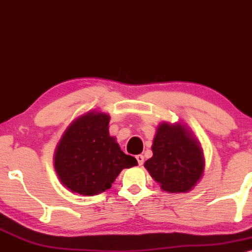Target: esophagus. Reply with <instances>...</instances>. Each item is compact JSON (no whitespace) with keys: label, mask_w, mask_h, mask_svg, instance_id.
<instances>
[{"label":"esophagus","mask_w":252,"mask_h":252,"mask_svg":"<svg viewBox=\"0 0 252 252\" xmlns=\"http://www.w3.org/2000/svg\"><path fill=\"white\" fill-rule=\"evenodd\" d=\"M135 159H137V162L139 165H143L144 163V156L143 155H138V156H135Z\"/></svg>","instance_id":"esophagus-1"}]
</instances>
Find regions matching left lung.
<instances>
[{
	"label": "left lung",
	"instance_id": "obj_1",
	"mask_svg": "<svg viewBox=\"0 0 252 252\" xmlns=\"http://www.w3.org/2000/svg\"><path fill=\"white\" fill-rule=\"evenodd\" d=\"M151 149L154 156L144 166L162 190L171 194L188 193L202 179V148L186 124L160 123Z\"/></svg>",
	"mask_w": 252,
	"mask_h": 252
}]
</instances>
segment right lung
Returning a JSON list of instances; mask_svg holds the SVG:
<instances>
[{
  "label": "right lung",
  "instance_id": "add662e5",
  "mask_svg": "<svg viewBox=\"0 0 252 252\" xmlns=\"http://www.w3.org/2000/svg\"><path fill=\"white\" fill-rule=\"evenodd\" d=\"M108 113L89 111L76 118L65 129L53 156L62 185L70 191L93 196L112 187L123 169L137 165L109 134Z\"/></svg>",
  "mask_w": 252,
  "mask_h": 252
}]
</instances>
